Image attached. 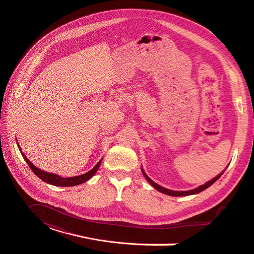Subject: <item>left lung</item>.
<instances>
[{"instance_id":"1","label":"left lung","mask_w":254,"mask_h":254,"mask_svg":"<svg viewBox=\"0 0 254 254\" xmlns=\"http://www.w3.org/2000/svg\"><path fill=\"white\" fill-rule=\"evenodd\" d=\"M225 171H226V170H225ZM225 171H224V172H225ZM224 172H222L221 174H219L217 177H215V178H214V179H212L211 181L206 182L205 184H203V186H200V187L197 188V189L190 190H186V191H178V190H167V189H165V188L160 187L159 184L155 183V182H153L151 179H149L148 177H147V175H146V174L144 173V171L142 170V173H143L144 177L146 178V180H147L153 188H155L156 190H158L159 191H161V193L166 194V195H170V196H175V197H179V196H189V195H193V194H198V193H200V191H202V190H204L205 189H207L209 187H211L212 184H213L215 181H217V180L220 178V176H221L222 174H224Z\"/></svg>"}]
</instances>
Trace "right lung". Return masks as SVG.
<instances>
[{"mask_svg":"<svg viewBox=\"0 0 254 254\" xmlns=\"http://www.w3.org/2000/svg\"><path fill=\"white\" fill-rule=\"evenodd\" d=\"M19 149H20V146H19ZM20 151L22 153L23 158H24V160L26 161V163L28 164L29 168L35 173V175L37 177H39V178L41 180H43L44 182H47L49 184H53V186H56V187H73V186H78V184H80V183L88 181L91 177L97 172L98 167H99V165H101V162H102V160H101L93 168H92L90 172H88L86 174L75 176V177H70V178H63V177H60L58 175L47 173V172H43V171L39 170V168L36 167L34 164H32V162H30V161L24 155H23L21 149H20Z\"/></svg>","mask_w":254,"mask_h":254,"instance_id":"add662e5","label":"right lung"}]
</instances>
